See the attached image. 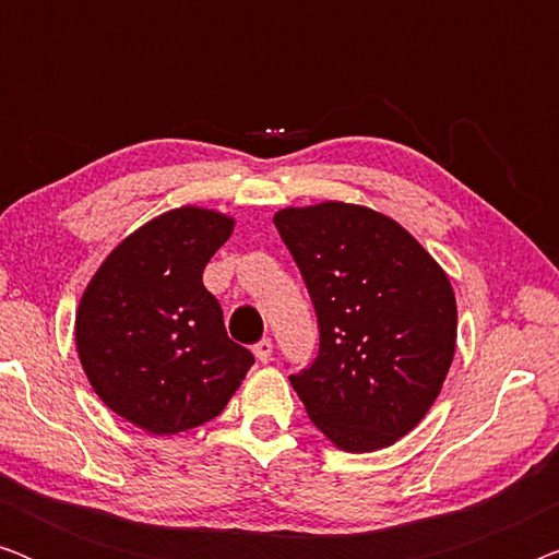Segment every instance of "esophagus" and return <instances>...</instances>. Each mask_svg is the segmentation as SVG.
Wrapping results in <instances>:
<instances>
[{
	"label": "esophagus",
	"mask_w": 559,
	"mask_h": 559,
	"mask_svg": "<svg viewBox=\"0 0 559 559\" xmlns=\"http://www.w3.org/2000/svg\"><path fill=\"white\" fill-rule=\"evenodd\" d=\"M254 356H257V361H262V364H266L272 358V341L270 338H262L254 346Z\"/></svg>",
	"instance_id": "obj_1"
}]
</instances>
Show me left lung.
Returning a JSON list of instances; mask_svg holds the SVG:
<instances>
[{"label":"left lung","mask_w":559,"mask_h":559,"mask_svg":"<svg viewBox=\"0 0 559 559\" xmlns=\"http://www.w3.org/2000/svg\"><path fill=\"white\" fill-rule=\"evenodd\" d=\"M308 285L320 350L289 377L312 425L348 453L394 445L438 400L455 354L448 274L384 213L325 201L274 213Z\"/></svg>","instance_id":"1"}]
</instances>
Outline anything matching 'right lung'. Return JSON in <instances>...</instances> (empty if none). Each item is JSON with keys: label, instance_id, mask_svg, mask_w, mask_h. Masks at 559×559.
<instances>
[{"label": "right lung", "instance_id": "obj_1", "mask_svg": "<svg viewBox=\"0 0 559 559\" xmlns=\"http://www.w3.org/2000/svg\"><path fill=\"white\" fill-rule=\"evenodd\" d=\"M234 218L182 205L129 234L91 277L75 312V348L102 402L152 435L218 417L254 364L226 335L203 270Z\"/></svg>", "mask_w": 559, "mask_h": 559}]
</instances>
